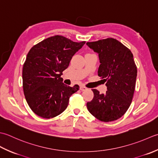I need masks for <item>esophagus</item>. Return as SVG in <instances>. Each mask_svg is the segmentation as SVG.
<instances>
[{
	"mask_svg": "<svg viewBox=\"0 0 158 158\" xmlns=\"http://www.w3.org/2000/svg\"><path fill=\"white\" fill-rule=\"evenodd\" d=\"M80 90H81V91H86V89H86V88L85 87V86H80Z\"/></svg>",
	"mask_w": 158,
	"mask_h": 158,
	"instance_id": "34e87169",
	"label": "esophagus"
}]
</instances>
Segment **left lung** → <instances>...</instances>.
Wrapping results in <instances>:
<instances>
[{
    "label": "left lung",
    "mask_w": 158,
    "mask_h": 158,
    "mask_svg": "<svg viewBox=\"0 0 158 158\" xmlns=\"http://www.w3.org/2000/svg\"><path fill=\"white\" fill-rule=\"evenodd\" d=\"M86 45L98 53V76L107 86L105 94L92 89L94 97L86 104L87 109L99 121H115L126 112L132 101L137 76L133 54L113 38L87 42Z\"/></svg>",
    "instance_id": "left-lung-1"
}]
</instances>
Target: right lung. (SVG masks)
<instances>
[{
    "label": "right lung",
    "mask_w": 158,
    "mask_h": 158,
    "mask_svg": "<svg viewBox=\"0 0 158 158\" xmlns=\"http://www.w3.org/2000/svg\"><path fill=\"white\" fill-rule=\"evenodd\" d=\"M85 42L55 35L29 50L22 69L23 90L28 106L39 117L59 115L67 108L71 95L79 90L78 85L72 87L64 85L60 76Z\"/></svg>",
    "instance_id": "add662e5"
}]
</instances>
